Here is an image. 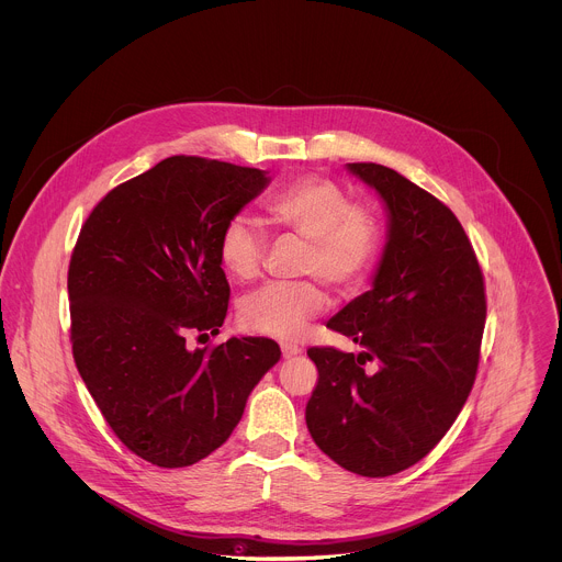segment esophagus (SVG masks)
Here are the masks:
<instances>
[{
	"label": "esophagus",
	"mask_w": 562,
	"mask_h": 562,
	"mask_svg": "<svg viewBox=\"0 0 562 562\" xmlns=\"http://www.w3.org/2000/svg\"><path fill=\"white\" fill-rule=\"evenodd\" d=\"M281 352H283V359H292V357L301 355L303 350L299 346H294V344H281Z\"/></svg>",
	"instance_id": "1"
}]
</instances>
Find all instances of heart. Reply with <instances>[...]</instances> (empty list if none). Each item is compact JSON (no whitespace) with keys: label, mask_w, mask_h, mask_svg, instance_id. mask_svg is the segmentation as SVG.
<instances>
[{"label":"heart","mask_w":562,"mask_h":562,"mask_svg":"<svg viewBox=\"0 0 562 562\" xmlns=\"http://www.w3.org/2000/svg\"><path fill=\"white\" fill-rule=\"evenodd\" d=\"M266 214L277 232L305 240L301 274H312L335 292L359 285L376 261L381 227L374 212L355 203L333 179L296 177L266 199ZM268 234L248 214H234L218 238L223 270L236 281L259 274ZM326 305L316 281L268 283L240 303L246 328L277 339H296Z\"/></svg>","instance_id":"b5f03b06"}]
</instances>
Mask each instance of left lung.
I'll list each match as a JSON object with an SVG mask.
<instances>
[{"label":"left lung","mask_w":562,"mask_h":562,"mask_svg":"<svg viewBox=\"0 0 562 562\" xmlns=\"http://www.w3.org/2000/svg\"><path fill=\"white\" fill-rule=\"evenodd\" d=\"M348 170L383 199L387 241L372 290L326 322L363 350H307L318 385L305 419L337 465L385 479L422 461L472 392L484 279L472 241L439 199L381 164L355 161Z\"/></svg>","instance_id":"obj_1"}]
</instances>
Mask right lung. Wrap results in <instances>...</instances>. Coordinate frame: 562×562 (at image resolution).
Listing matches in <instances>:
<instances>
[{"mask_svg":"<svg viewBox=\"0 0 562 562\" xmlns=\"http://www.w3.org/2000/svg\"><path fill=\"white\" fill-rule=\"evenodd\" d=\"M268 181L259 168L172 156L110 190L81 227L67 283L74 359L114 435L158 468L221 448L281 359L266 337L186 344L223 326L232 290L218 238Z\"/></svg>","mask_w":562,"mask_h":562,"instance_id":"add662e5","label":"right lung"}]
</instances>
